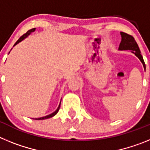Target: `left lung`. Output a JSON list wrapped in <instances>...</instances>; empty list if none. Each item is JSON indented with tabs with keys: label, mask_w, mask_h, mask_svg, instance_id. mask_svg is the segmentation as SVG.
<instances>
[{
	"label": "left lung",
	"mask_w": 150,
	"mask_h": 150,
	"mask_svg": "<svg viewBox=\"0 0 150 150\" xmlns=\"http://www.w3.org/2000/svg\"><path fill=\"white\" fill-rule=\"evenodd\" d=\"M121 35L122 41L120 44V48L119 49L120 50H132V52L134 53L136 56L138 57L139 59L143 63L144 67L146 68L144 59H143V56L140 54V49H139L138 45H137V42L135 41L134 38L132 35H130V34H128L124 32H121Z\"/></svg>",
	"instance_id": "left-lung-1"
}]
</instances>
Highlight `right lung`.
<instances>
[{
	"label": "right lung",
	"instance_id": "1",
	"mask_svg": "<svg viewBox=\"0 0 150 150\" xmlns=\"http://www.w3.org/2000/svg\"><path fill=\"white\" fill-rule=\"evenodd\" d=\"M34 30H35V28H32V29H30V30H28V31H27V32L25 33V34H24L23 35H22V36H21L20 38H19V39H18V40H17L16 42V43H15V44H14V46H15V45H16L17 43H19V42H21V41H22V40L24 39V38H25L26 37H28V36L29 34H30V32H32V31H34ZM60 105H61V104H59V107H58V109H57L55 111V112H52V114H50V115H48V116H44V117H41V118H38V119H35V120H46V119H49V118H51V117H52V116H55V115L56 114L57 112H58V111L59 110V108H60Z\"/></svg>",
	"mask_w": 150,
	"mask_h": 150
}]
</instances>
